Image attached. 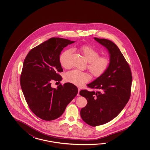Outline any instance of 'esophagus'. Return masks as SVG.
<instances>
[{
    "instance_id": "esophagus-1",
    "label": "esophagus",
    "mask_w": 150,
    "mask_h": 150,
    "mask_svg": "<svg viewBox=\"0 0 150 150\" xmlns=\"http://www.w3.org/2000/svg\"><path fill=\"white\" fill-rule=\"evenodd\" d=\"M78 94H77V96H80V88H78Z\"/></svg>"
}]
</instances>
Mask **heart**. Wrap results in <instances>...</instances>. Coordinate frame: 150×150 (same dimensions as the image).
<instances>
[{
  "label": "heart",
  "instance_id": "obj_1",
  "mask_svg": "<svg viewBox=\"0 0 150 150\" xmlns=\"http://www.w3.org/2000/svg\"><path fill=\"white\" fill-rule=\"evenodd\" d=\"M88 61L87 69L91 74L95 76H100L108 70L110 65V59L105 56H100L99 51L90 45H83L78 48ZM72 50L67 49L59 56V62L62 67L67 68L70 66V59ZM65 80L77 86H81L91 79L89 74L86 72L74 69L68 71L65 76Z\"/></svg>",
  "mask_w": 150,
  "mask_h": 150
}]
</instances>
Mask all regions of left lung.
<instances>
[{
    "instance_id": "1",
    "label": "left lung",
    "mask_w": 150,
    "mask_h": 150,
    "mask_svg": "<svg viewBox=\"0 0 150 150\" xmlns=\"http://www.w3.org/2000/svg\"><path fill=\"white\" fill-rule=\"evenodd\" d=\"M94 39L108 49L111 63L104 74L87 85L96 91H80L88 101L80 110L81 117L92 127L105 124L121 112L130 99L132 79L130 66L118 47L107 39Z\"/></svg>"
}]
</instances>
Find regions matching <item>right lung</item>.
Listing matches in <instances>:
<instances>
[{
	"mask_svg": "<svg viewBox=\"0 0 150 150\" xmlns=\"http://www.w3.org/2000/svg\"><path fill=\"white\" fill-rule=\"evenodd\" d=\"M69 40L52 38L30 50L25 57L20 76V85L32 112L39 118L51 121L64 112L78 93L71 83L51 87V81L60 83L63 70L59 55L63 48L74 43Z\"/></svg>",
	"mask_w": 150,
	"mask_h": 150,
	"instance_id": "add662e5",
	"label": "right lung"
}]
</instances>
